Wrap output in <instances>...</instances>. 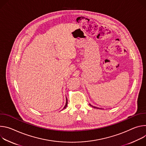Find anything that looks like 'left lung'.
I'll return each instance as SVG.
<instances>
[{"instance_id":"8db88e82","label":"left lung","mask_w":146,"mask_h":146,"mask_svg":"<svg viewBox=\"0 0 146 146\" xmlns=\"http://www.w3.org/2000/svg\"><path fill=\"white\" fill-rule=\"evenodd\" d=\"M90 106H92V107H94V108H98V107H94V106H92L91 104H90Z\"/></svg>"}]
</instances>
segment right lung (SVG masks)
I'll return each instance as SVG.
<instances>
[{
  "mask_svg": "<svg viewBox=\"0 0 146 146\" xmlns=\"http://www.w3.org/2000/svg\"><path fill=\"white\" fill-rule=\"evenodd\" d=\"M67 103H68V100H67V98H66V105H65L64 107L63 108V109H64V108H66L67 107ZM63 109H62V110H63Z\"/></svg>",
  "mask_w": 146,
  "mask_h": 146,
  "instance_id": "obj_1",
  "label": "right lung"
}]
</instances>
